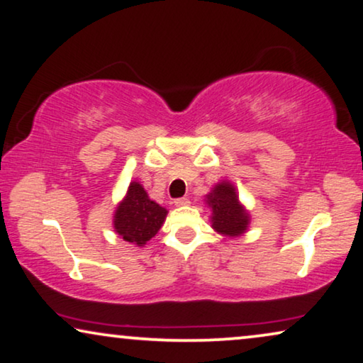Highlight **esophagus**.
<instances>
[{
	"mask_svg": "<svg viewBox=\"0 0 363 363\" xmlns=\"http://www.w3.org/2000/svg\"><path fill=\"white\" fill-rule=\"evenodd\" d=\"M188 203H190V199H188L186 196H183V198H177V199H175V204H177V206H186Z\"/></svg>",
	"mask_w": 363,
	"mask_h": 363,
	"instance_id": "34e87169",
	"label": "esophagus"
}]
</instances>
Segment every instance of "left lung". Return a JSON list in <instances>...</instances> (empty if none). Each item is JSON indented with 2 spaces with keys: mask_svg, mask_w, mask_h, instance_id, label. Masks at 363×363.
Returning a JSON list of instances; mask_svg holds the SVG:
<instances>
[{
  "mask_svg": "<svg viewBox=\"0 0 363 363\" xmlns=\"http://www.w3.org/2000/svg\"><path fill=\"white\" fill-rule=\"evenodd\" d=\"M208 204L213 209V228L220 234L239 235L242 234L249 216L239 204L234 186L228 182L214 186L213 193L208 194Z\"/></svg>",
  "mask_w": 363,
  "mask_h": 363,
  "instance_id": "8db88e82",
  "label": "left lung"
}]
</instances>
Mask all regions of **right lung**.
<instances>
[{
    "mask_svg": "<svg viewBox=\"0 0 363 363\" xmlns=\"http://www.w3.org/2000/svg\"><path fill=\"white\" fill-rule=\"evenodd\" d=\"M165 216L167 209L152 201L144 188L133 182L114 214V229L128 242L144 245L159 233Z\"/></svg>",
    "mask_w": 363,
    "mask_h": 363,
    "instance_id": "right-lung-1",
    "label": "right lung"
}]
</instances>
